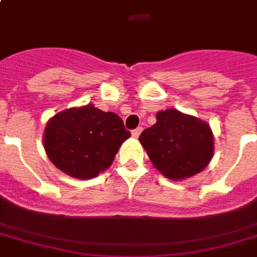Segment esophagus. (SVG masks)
<instances>
[{
	"instance_id": "esophagus-1",
	"label": "esophagus",
	"mask_w": 257,
	"mask_h": 257,
	"mask_svg": "<svg viewBox=\"0 0 257 257\" xmlns=\"http://www.w3.org/2000/svg\"><path fill=\"white\" fill-rule=\"evenodd\" d=\"M141 132H143V128H141V126H140V128L133 129V131H132V136L135 137V139H137V137L140 136V133H141Z\"/></svg>"
}]
</instances>
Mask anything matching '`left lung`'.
Instances as JSON below:
<instances>
[{
  "instance_id": "left-lung-1",
  "label": "left lung",
  "mask_w": 257,
  "mask_h": 257,
  "mask_svg": "<svg viewBox=\"0 0 257 257\" xmlns=\"http://www.w3.org/2000/svg\"><path fill=\"white\" fill-rule=\"evenodd\" d=\"M156 118V124L145 129L139 140L165 177L187 179L209 164L213 135L207 122L176 109L161 110Z\"/></svg>"
}]
</instances>
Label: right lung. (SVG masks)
<instances>
[{
  "label": "right lung",
  "mask_w": 257,
  "mask_h": 257,
  "mask_svg": "<svg viewBox=\"0 0 257 257\" xmlns=\"http://www.w3.org/2000/svg\"><path fill=\"white\" fill-rule=\"evenodd\" d=\"M131 132L116 113L94 105L72 108L50 118L44 133L48 157L76 179H92L112 164Z\"/></svg>",
  "instance_id": "add662e5"
}]
</instances>
